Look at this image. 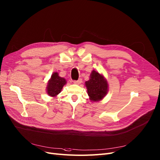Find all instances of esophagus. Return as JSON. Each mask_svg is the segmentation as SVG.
Masks as SVG:
<instances>
[{"label":"esophagus","mask_w":160,"mask_h":160,"mask_svg":"<svg viewBox=\"0 0 160 160\" xmlns=\"http://www.w3.org/2000/svg\"><path fill=\"white\" fill-rule=\"evenodd\" d=\"M82 82V79H79V80H76V81H74V84H76V85H79L80 84H81V83Z\"/></svg>","instance_id":"34e87169"}]
</instances>
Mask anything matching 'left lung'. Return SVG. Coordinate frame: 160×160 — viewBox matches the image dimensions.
<instances>
[{
    "label": "left lung",
    "mask_w": 160,
    "mask_h": 160,
    "mask_svg": "<svg viewBox=\"0 0 160 160\" xmlns=\"http://www.w3.org/2000/svg\"><path fill=\"white\" fill-rule=\"evenodd\" d=\"M87 92L91 101L98 102L106 96L108 91V84L107 79L99 72L93 70L89 80L85 82Z\"/></svg>",
    "instance_id": "left-lung-1"
}]
</instances>
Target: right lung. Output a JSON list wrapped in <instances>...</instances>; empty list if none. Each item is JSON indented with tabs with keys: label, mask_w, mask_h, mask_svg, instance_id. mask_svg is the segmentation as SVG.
<instances>
[{
	"label": "right lung",
	"mask_w": 160,
	"mask_h": 160,
	"mask_svg": "<svg viewBox=\"0 0 160 160\" xmlns=\"http://www.w3.org/2000/svg\"><path fill=\"white\" fill-rule=\"evenodd\" d=\"M66 84L67 81L65 78L59 76L58 72H54L48 82L46 86L47 94L52 97H57Z\"/></svg>",
	"instance_id": "right-lung-1"
}]
</instances>
